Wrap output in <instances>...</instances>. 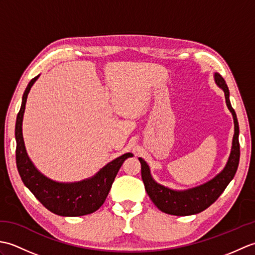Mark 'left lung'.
Here are the masks:
<instances>
[{
    "label": "left lung",
    "mask_w": 255,
    "mask_h": 255,
    "mask_svg": "<svg viewBox=\"0 0 255 255\" xmlns=\"http://www.w3.org/2000/svg\"><path fill=\"white\" fill-rule=\"evenodd\" d=\"M215 82L219 88L225 92L226 103L229 111L232 114L235 123V134L232 139L231 152L229 155L224 170L216 175L210 181L206 182L202 185L185 189V191H174L169 187H165L156 183L150 173V167L143 159L139 158L141 163V177L149 197L153 204L161 211L165 214L174 216H189L198 214L200 211L208 208L214 204L217 198L228 186L239 165L240 159V144H239V124H238L237 115L231 106L229 100V89L227 86L224 78L219 73L214 75Z\"/></svg>",
    "instance_id": "obj_1"
}]
</instances>
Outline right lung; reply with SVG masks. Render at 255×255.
Instances as JSON below:
<instances>
[{
  "instance_id": "add662e5",
  "label": "right lung",
  "mask_w": 255,
  "mask_h": 255,
  "mask_svg": "<svg viewBox=\"0 0 255 255\" xmlns=\"http://www.w3.org/2000/svg\"><path fill=\"white\" fill-rule=\"evenodd\" d=\"M38 78L39 75L27 85L16 119V164L21 181L35 197L53 214L63 217H77L94 213L104 204L124 161L133 155L132 153H125L107 163L94 176L80 182L59 183L41 174L26 152L21 132L27 96Z\"/></svg>"
}]
</instances>
